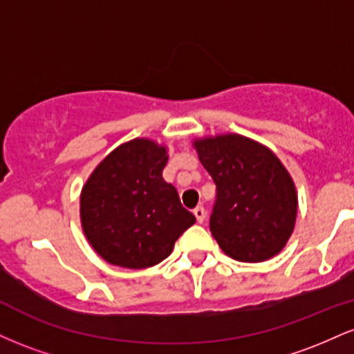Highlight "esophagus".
Here are the masks:
<instances>
[{
  "label": "esophagus",
  "instance_id": "esophagus-1",
  "mask_svg": "<svg viewBox=\"0 0 354 354\" xmlns=\"http://www.w3.org/2000/svg\"><path fill=\"white\" fill-rule=\"evenodd\" d=\"M193 213H194V216H196L198 223L205 221V218H206V209L203 208V206H196V208L193 209Z\"/></svg>",
  "mask_w": 354,
  "mask_h": 354
}]
</instances>
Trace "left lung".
<instances>
[{
  "label": "left lung",
  "mask_w": 354,
  "mask_h": 354,
  "mask_svg": "<svg viewBox=\"0 0 354 354\" xmlns=\"http://www.w3.org/2000/svg\"><path fill=\"white\" fill-rule=\"evenodd\" d=\"M194 148L216 185L209 231L221 250L243 263L278 254L298 211L295 185L278 158L239 135L198 140Z\"/></svg>",
  "instance_id": "obj_1"
}]
</instances>
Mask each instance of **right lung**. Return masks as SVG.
<instances>
[{
  "label": "right lung",
  "instance_id": "1",
  "mask_svg": "<svg viewBox=\"0 0 354 354\" xmlns=\"http://www.w3.org/2000/svg\"><path fill=\"white\" fill-rule=\"evenodd\" d=\"M166 149L149 140L121 145L101 161L81 193V223L96 253L141 270L168 258L196 218L163 180Z\"/></svg>",
  "mask_w": 354,
  "mask_h": 354
}]
</instances>
